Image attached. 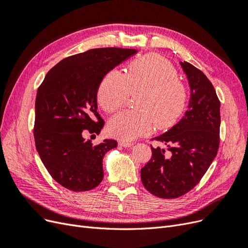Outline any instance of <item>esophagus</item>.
Returning <instances> with one entry per match:
<instances>
[{"mask_svg": "<svg viewBox=\"0 0 248 248\" xmlns=\"http://www.w3.org/2000/svg\"><path fill=\"white\" fill-rule=\"evenodd\" d=\"M119 145L122 147H132L133 142L132 141H127V140H119Z\"/></svg>", "mask_w": 248, "mask_h": 248, "instance_id": "obj_1", "label": "esophagus"}]
</instances>
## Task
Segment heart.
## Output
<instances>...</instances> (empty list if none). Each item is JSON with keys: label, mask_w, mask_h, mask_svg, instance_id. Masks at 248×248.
<instances>
[{"label": "heart", "mask_w": 248, "mask_h": 248, "mask_svg": "<svg viewBox=\"0 0 248 248\" xmlns=\"http://www.w3.org/2000/svg\"><path fill=\"white\" fill-rule=\"evenodd\" d=\"M140 93L136 110H124L112 117L108 124L111 134L134 140L157 128H167L182 114L187 101L184 82L166 59L147 55L134 60L123 74L109 71L98 88V102L112 112L122 108L130 94Z\"/></svg>", "instance_id": "b5f03b06"}]
</instances>
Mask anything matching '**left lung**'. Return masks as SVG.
Listing matches in <instances>:
<instances>
[{"instance_id": "8db88e82", "label": "left lung", "mask_w": 248, "mask_h": 248, "mask_svg": "<svg viewBox=\"0 0 248 248\" xmlns=\"http://www.w3.org/2000/svg\"><path fill=\"white\" fill-rule=\"evenodd\" d=\"M190 88L188 109L155 140L152 157L140 170L141 182L153 196L177 199L190 191L211 166L219 147L220 102L208 78L188 62H180Z\"/></svg>"}]
</instances>
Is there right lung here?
Returning a JSON list of instances; mask_svg holds the SVG:
<instances>
[{
    "mask_svg": "<svg viewBox=\"0 0 248 248\" xmlns=\"http://www.w3.org/2000/svg\"><path fill=\"white\" fill-rule=\"evenodd\" d=\"M137 49H89L60 61L47 72L35 101L36 149L52 179L72 191H88L103 179L102 159L117 140L93 145L87 132L104 125L97 112V91L107 74ZM87 130V132L84 130Z\"/></svg>",
    "mask_w": 248,
    "mask_h": 248,
    "instance_id": "right-lung-1",
    "label": "right lung"
}]
</instances>
